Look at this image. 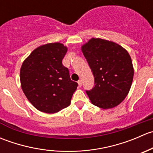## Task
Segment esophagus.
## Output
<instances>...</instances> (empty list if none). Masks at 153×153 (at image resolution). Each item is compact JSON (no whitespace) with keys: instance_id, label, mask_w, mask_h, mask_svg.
Instances as JSON below:
<instances>
[{"instance_id":"34e87169","label":"esophagus","mask_w":153,"mask_h":153,"mask_svg":"<svg viewBox=\"0 0 153 153\" xmlns=\"http://www.w3.org/2000/svg\"><path fill=\"white\" fill-rule=\"evenodd\" d=\"M78 86L81 87V86H82V81H81V80H79V81H78Z\"/></svg>"}]
</instances>
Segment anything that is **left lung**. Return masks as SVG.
I'll use <instances>...</instances> for the list:
<instances>
[{"label":"left lung","instance_id":"left-lung-1","mask_svg":"<svg viewBox=\"0 0 153 153\" xmlns=\"http://www.w3.org/2000/svg\"><path fill=\"white\" fill-rule=\"evenodd\" d=\"M81 51L95 78V86L86 91L91 103L104 109L119 105L133 80L129 54L113 41L94 38L82 45Z\"/></svg>","mask_w":153,"mask_h":153}]
</instances>
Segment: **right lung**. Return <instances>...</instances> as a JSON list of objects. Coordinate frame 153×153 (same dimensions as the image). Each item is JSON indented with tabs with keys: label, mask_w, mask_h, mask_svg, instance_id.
Returning <instances> with one entry per match:
<instances>
[{
	"label": "right lung",
	"mask_w": 153,
	"mask_h": 153,
	"mask_svg": "<svg viewBox=\"0 0 153 153\" xmlns=\"http://www.w3.org/2000/svg\"><path fill=\"white\" fill-rule=\"evenodd\" d=\"M67 47L49 43L34 49L23 62L20 71L24 95L38 110L56 113L70 104L78 84L62 64Z\"/></svg>",
	"instance_id": "add662e5"
}]
</instances>
